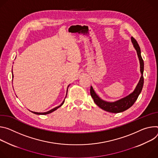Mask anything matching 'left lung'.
<instances>
[{
	"mask_svg": "<svg viewBox=\"0 0 158 158\" xmlns=\"http://www.w3.org/2000/svg\"><path fill=\"white\" fill-rule=\"evenodd\" d=\"M131 41L137 51V54L140 63V71H141V78H140L139 81L137 85L134 92L124 98H122L114 102H109L101 99L95 92L94 90L93 89V87L92 86L90 87V95L91 97L93 98L94 102L100 108L109 112L118 113L124 112L129 109L135 103L143 89L144 84V61L141 55V49H140L137 42L133 37L131 38Z\"/></svg>",
	"mask_w": 158,
	"mask_h": 158,
	"instance_id": "left-lung-1",
	"label": "left lung"
}]
</instances>
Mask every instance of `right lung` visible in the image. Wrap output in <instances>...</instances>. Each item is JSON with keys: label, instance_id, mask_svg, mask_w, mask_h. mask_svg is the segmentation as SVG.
<instances>
[{"label": "right lung", "instance_id": "obj_1", "mask_svg": "<svg viewBox=\"0 0 158 158\" xmlns=\"http://www.w3.org/2000/svg\"><path fill=\"white\" fill-rule=\"evenodd\" d=\"M13 75H12V78H13ZM69 85H68V86H69ZM67 92H68V89H67ZM66 95H67V93H66ZM66 98V97H65ZM65 99V98H64ZM64 100L63 101V102L61 103V104L60 105V106H58V107H56L55 108H54V109H51V110H49V111H48V112H43V113H42V112H32V111H31V112H32L33 114H37V115H46V114H50V113H51V112H54L55 110H56V109H58L59 107H60L64 103Z\"/></svg>", "mask_w": 158, "mask_h": 158}]
</instances>
